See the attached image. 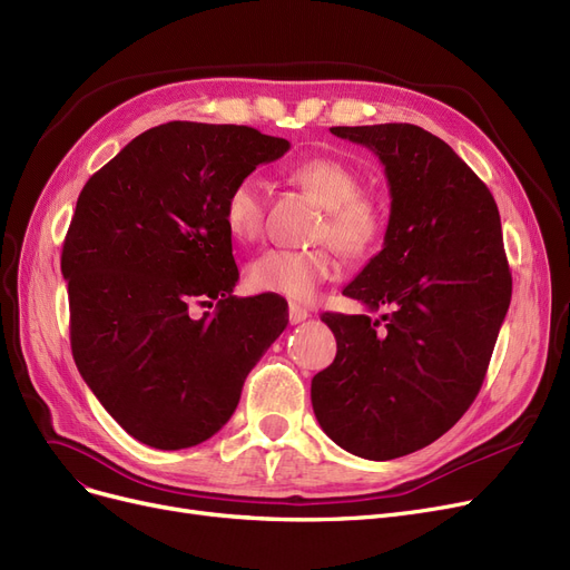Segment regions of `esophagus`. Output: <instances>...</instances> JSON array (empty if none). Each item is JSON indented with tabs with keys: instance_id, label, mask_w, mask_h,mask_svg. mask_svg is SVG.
Returning a JSON list of instances; mask_svg holds the SVG:
<instances>
[{
	"instance_id": "esophagus-1",
	"label": "esophagus",
	"mask_w": 570,
	"mask_h": 570,
	"mask_svg": "<svg viewBox=\"0 0 570 570\" xmlns=\"http://www.w3.org/2000/svg\"><path fill=\"white\" fill-rule=\"evenodd\" d=\"M309 316V312L305 309V307H301V305H295V303H291L288 305V321L291 324L295 326V324H303V321Z\"/></svg>"
}]
</instances>
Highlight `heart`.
<instances>
[{
	"instance_id": "b5f03b06",
	"label": "heart",
	"mask_w": 570,
	"mask_h": 570,
	"mask_svg": "<svg viewBox=\"0 0 570 570\" xmlns=\"http://www.w3.org/2000/svg\"><path fill=\"white\" fill-rule=\"evenodd\" d=\"M291 177L309 188L326 207L318 237H331L344 254L365 256L380 242L384 220L380 207L361 193L356 171L335 158H309L291 169ZM265 186L258 177L239 179L224 203L228 233L239 242H254L263 230ZM340 258L335 246L314 249L263 252L249 265V284L261 293H275L293 303L312 301L321 284L337 277Z\"/></svg>"
}]
</instances>
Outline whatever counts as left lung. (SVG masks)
<instances>
[{"label":"left lung","mask_w":570,"mask_h":570,"mask_svg":"<svg viewBox=\"0 0 570 570\" xmlns=\"http://www.w3.org/2000/svg\"><path fill=\"white\" fill-rule=\"evenodd\" d=\"M331 132L384 165V246L342 293L389 312L321 316L337 354L312 380V407L342 450L389 461L448 433L475 401L512 277L493 195L450 144L410 122Z\"/></svg>","instance_id":"obj_1"}]
</instances>
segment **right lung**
<instances>
[{
  "label": "right lung",
  "instance_id": "right-lung-1",
  "mask_svg": "<svg viewBox=\"0 0 570 570\" xmlns=\"http://www.w3.org/2000/svg\"><path fill=\"white\" fill-rule=\"evenodd\" d=\"M291 144L246 126L171 120L83 186L62 246L71 354L132 438L186 450L233 416L252 367L288 324L272 295L237 298L230 188ZM197 306L214 313L197 317Z\"/></svg>",
  "mask_w": 570,
  "mask_h": 570
}]
</instances>
